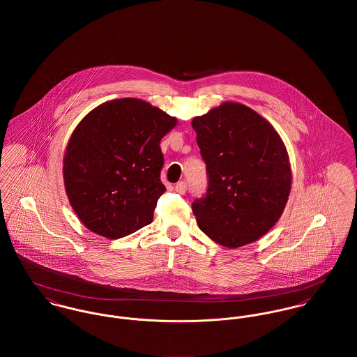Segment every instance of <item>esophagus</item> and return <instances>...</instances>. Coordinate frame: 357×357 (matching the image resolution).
<instances>
[{"label": "esophagus", "instance_id": "1", "mask_svg": "<svg viewBox=\"0 0 357 357\" xmlns=\"http://www.w3.org/2000/svg\"><path fill=\"white\" fill-rule=\"evenodd\" d=\"M174 190H176V192L184 195L185 191H187V184H185L184 181H178V183L174 185Z\"/></svg>", "mask_w": 357, "mask_h": 357}]
</instances>
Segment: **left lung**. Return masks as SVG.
Listing matches in <instances>:
<instances>
[{"instance_id":"left-lung-1","label":"left lung","mask_w":357,"mask_h":357,"mask_svg":"<svg viewBox=\"0 0 357 357\" xmlns=\"http://www.w3.org/2000/svg\"><path fill=\"white\" fill-rule=\"evenodd\" d=\"M192 128L208 187L195 199L199 228L236 249L258 241L280 218L291 190L290 159L275 128L255 109L225 102L195 116Z\"/></svg>"}]
</instances>
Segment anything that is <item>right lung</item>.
<instances>
[{"mask_svg": "<svg viewBox=\"0 0 357 357\" xmlns=\"http://www.w3.org/2000/svg\"><path fill=\"white\" fill-rule=\"evenodd\" d=\"M177 119L150 102H102L77 125L63 158V180L81 222L119 239L153 222L163 155L159 143Z\"/></svg>", "mask_w": 357, "mask_h": 357, "instance_id": "obj_1", "label": "right lung"}]
</instances>
